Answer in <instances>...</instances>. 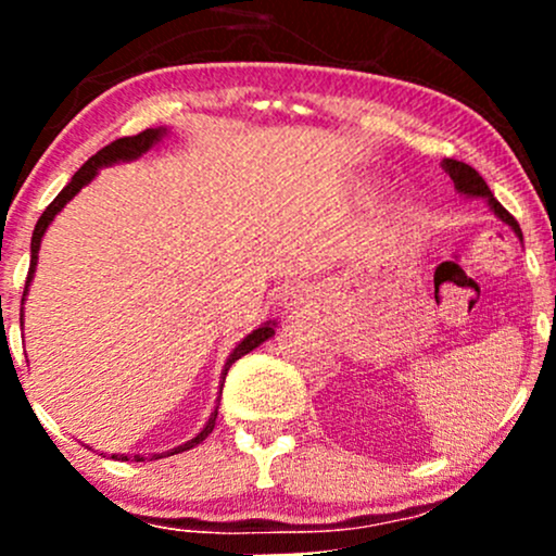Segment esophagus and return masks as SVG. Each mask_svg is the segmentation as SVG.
<instances>
[{"label": "esophagus", "instance_id": "esophagus-1", "mask_svg": "<svg viewBox=\"0 0 556 556\" xmlns=\"http://www.w3.org/2000/svg\"><path fill=\"white\" fill-rule=\"evenodd\" d=\"M311 287L303 285V282H295L290 285L287 290L282 292V305L290 314H300V311H305L311 305Z\"/></svg>", "mask_w": 556, "mask_h": 556}]
</instances>
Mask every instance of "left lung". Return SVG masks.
Returning a JSON list of instances; mask_svg holds the SVG:
<instances>
[{"label":"left lung","mask_w":556,"mask_h":556,"mask_svg":"<svg viewBox=\"0 0 556 556\" xmlns=\"http://www.w3.org/2000/svg\"><path fill=\"white\" fill-rule=\"evenodd\" d=\"M442 169L446 172V175L452 177V182H455V190L460 195H468V198H483V201L489 203V208L494 212L500 219L504 222V225L513 227V232L518 235V238L522 240V232H520V225L515 222V216L507 212V208L502 206L500 201H496L494 193L489 190V185L483 182V177L478 175V172L470 167V164L465 162H457V159H444L442 162Z\"/></svg>","instance_id":"1"}]
</instances>
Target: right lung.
I'll return each mask as SVG.
<instances>
[{"label": "right lung", "instance_id": "obj_1", "mask_svg": "<svg viewBox=\"0 0 556 556\" xmlns=\"http://www.w3.org/2000/svg\"><path fill=\"white\" fill-rule=\"evenodd\" d=\"M164 136H167V127H149V130H143V132H138V136H127V138H117V140H112L110 146H104V149L101 151H96V154L88 159L86 164H83V167L75 172L73 175V180H70L65 188H62V193L54 198L52 203H49L47 206V212H43L41 216H38V222H36V229H34V238H30V269H28V279H25V290H23V300H25V295H28V287H30V279H34V274H36V264H38V248H41V238H43V232H47V227L52 225L54 222V216L62 212V208L67 206L70 201H73L75 195L80 193L83 188H86L88 182L93 180L96 175H99V169L101 167H112V164H119V162H132V159H140L146 154V151H151L154 149V146L159 143V140H162ZM21 324H23V314H21ZM274 327H277V321H266V324H261L258 329H253L251 334L245 337V340H240L238 344H235V350L232 353H229V358H227V363H225V368H222V387H225V376H227V371H229V366H232L235 361H240L242 355H248L251 353V350H256L261 342H266L269 340V337H274ZM219 387V389H222ZM222 394V392H219ZM219 407V405H216ZM214 407V413L212 416H208V420H206V426H203L201 429V433H198V437H193L190 439V442H185V444H180V446H175V450H169V452H162V455H151L149 460H159V457H169V455H177V452H185V450H193L195 444H201L203 439L208 437V433L214 431V424H216V410ZM112 457H117V455H112ZM123 457V460H127V455H119ZM136 460L138 463H143L146 457L143 455H136Z\"/></svg>", "mask_w": 556, "mask_h": 556}]
</instances>
